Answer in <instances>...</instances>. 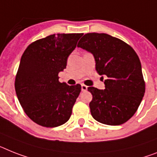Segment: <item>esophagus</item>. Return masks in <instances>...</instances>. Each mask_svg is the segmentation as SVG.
Wrapping results in <instances>:
<instances>
[{
	"instance_id": "obj_1",
	"label": "esophagus",
	"mask_w": 157,
	"mask_h": 157,
	"mask_svg": "<svg viewBox=\"0 0 157 157\" xmlns=\"http://www.w3.org/2000/svg\"><path fill=\"white\" fill-rule=\"evenodd\" d=\"M88 89V86L85 85H81V90L82 91H86Z\"/></svg>"
}]
</instances>
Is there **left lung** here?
<instances>
[{
	"label": "left lung",
	"instance_id": "obj_1",
	"mask_svg": "<svg viewBox=\"0 0 157 157\" xmlns=\"http://www.w3.org/2000/svg\"><path fill=\"white\" fill-rule=\"evenodd\" d=\"M77 46L93 54L98 74L107 76L104 90L88 88L93 95L89 103L93 117L108 125L125 123L135 114L145 92L137 54L125 42L106 33L85 34Z\"/></svg>",
	"mask_w": 157,
	"mask_h": 157
}]
</instances>
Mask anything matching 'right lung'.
Returning a JSON list of instances; mask_svg holds the SVG:
<instances>
[{
	"mask_svg": "<svg viewBox=\"0 0 157 157\" xmlns=\"http://www.w3.org/2000/svg\"><path fill=\"white\" fill-rule=\"evenodd\" d=\"M83 33H58L28 46L15 79L18 101L26 115L39 125L54 128L66 123L81 91V85L59 81L67 59Z\"/></svg>",
	"mask_w": 157,
	"mask_h": 157,
	"instance_id": "1",
	"label": "right lung"
}]
</instances>
